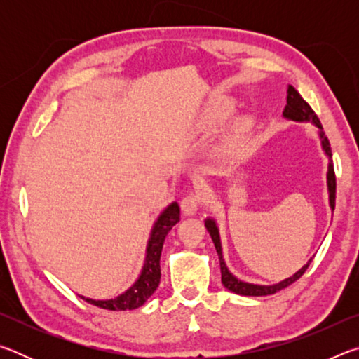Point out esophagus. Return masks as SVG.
Listing matches in <instances>:
<instances>
[{
  "mask_svg": "<svg viewBox=\"0 0 359 359\" xmlns=\"http://www.w3.org/2000/svg\"><path fill=\"white\" fill-rule=\"evenodd\" d=\"M201 194H199V191H188L184 198H182L180 201V208H182V212H184L185 215H193L194 212H196L198 205L201 204Z\"/></svg>",
  "mask_w": 359,
  "mask_h": 359,
  "instance_id": "obj_1",
  "label": "esophagus"
}]
</instances>
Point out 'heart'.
I'll list each match as a JSON object with an SVG mask.
<instances>
[{
  "mask_svg": "<svg viewBox=\"0 0 359 359\" xmlns=\"http://www.w3.org/2000/svg\"><path fill=\"white\" fill-rule=\"evenodd\" d=\"M224 112H226V107H224V106H214V107H212V111L209 112V120L210 121L222 120Z\"/></svg>",
  "mask_w": 359,
  "mask_h": 359,
  "instance_id": "obj_1",
  "label": "heart"
}]
</instances>
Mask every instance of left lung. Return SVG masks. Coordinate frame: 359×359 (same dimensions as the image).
Returning a JSON list of instances; mask_svg holds the SVG:
<instances>
[{"mask_svg":"<svg viewBox=\"0 0 359 359\" xmlns=\"http://www.w3.org/2000/svg\"><path fill=\"white\" fill-rule=\"evenodd\" d=\"M283 115L287 118L291 120H296V121H306V120H312L315 125L320 128V137H321V145H323V149L326 151V155L330 156V169H327V188H330V204L334 210L336 208V172H334V166H332V160H331V145L330 141H327V137L323 131V126H321L320 120L317 117V114L313 112V109L309 106V102L302 98L299 95V92L293 87V85H288L287 87V106H285V111ZM205 228H208L209 234L212 241H214V245L217 248V253H218V258H220V271H222V283L224 285V288H228L229 291H233L236 294H242V296H269V294H274L277 291H280L283 288L290 287V285H293L294 282L299 280L302 277L304 272L311 264V261L302 267L301 271H297L293 277L287 278V280H283L277 285H272V287H261V285H252V283H245V282H241L236 278L231 272L228 271L226 264H224L223 261V255H222V244H220V236H218V229H217V224L214 220H205Z\"/></svg>","mask_w":359,"mask_h":359,"instance_id":"8db88e82","label":"left lung"}]
</instances>
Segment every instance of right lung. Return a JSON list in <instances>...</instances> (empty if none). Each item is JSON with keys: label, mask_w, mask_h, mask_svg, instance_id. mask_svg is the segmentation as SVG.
Masks as SVG:
<instances>
[{"label": "right lung", "mask_w": 359, "mask_h": 359, "mask_svg": "<svg viewBox=\"0 0 359 359\" xmlns=\"http://www.w3.org/2000/svg\"><path fill=\"white\" fill-rule=\"evenodd\" d=\"M180 222V208L177 204H171L169 208L163 212L155 223L154 231H151L149 247H147V257H145V264L142 269L141 277L133 287L120 294L115 299L109 301H93L88 297H83L85 301L93 304L96 307L107 309V311H133V309L141 307L142 304L149 299V297L155 293V290L160 285L161 278V269H160V257L163 250V244L169 231L172 229L174 224Z\"/></svg>", "instance_id": "right-lung-1"}]
</instances>
